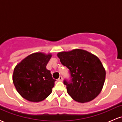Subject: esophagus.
Instances as JSON below:
<instances>
[{"instance_id":"1","label":"esophagus","mask_w":122,"mask_h":122,"mask_svg":"<svg viewBox=\"0 0 122 122\" xmlns=\"http://www.w3.org/2000/svg\"><path fill=\"white\" fill-rule=\"evenodd\" d=\"M58 80L60 81H62L63 80V78H62V77L61 76H60L59 77V78H58Z\"/></svg>"}]
</instances>
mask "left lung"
<instances>
[{
	"label": "left lung",
	"mask_w": 122,
	"mask_h": 122,
	"mask_svg": "<svg viewBox=\"0 0 122 122\" xmlns=\"http://www.w3.org/2000/svg\"><path fill=\"white\" fill-rule=\"evenodd\" d=\"M61 64L69 70L71 80H65L67 92L79 103L90 102L102 91L106 71L97 57L86 50L76 49L57 54Z\"/></svg>",
	"instance_id": "obj_1"
}]
</instances>
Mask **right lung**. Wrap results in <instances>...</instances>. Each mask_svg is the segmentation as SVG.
I'll list each match as a JSON object with an SVG mask.
<instances>
[{
	"mask_svg": "<svg viewBox=\"0 0 122 122\" xmlns=\"http://www.w3.org/2000/svg\"><path fill=\"white\" fill-rule=\"evenodd\" d=\"M51 57V54L33 53L15 67L14 84L18 93L28 101H42L52 92L56 80L46 68Z\"/></svg>",
	"mask_w": 122,
	"mask_h": 122,
	"instance_id": "obj_1",
	"label": "right lung"
}]
</instances>
